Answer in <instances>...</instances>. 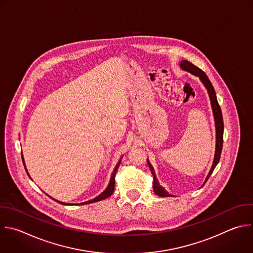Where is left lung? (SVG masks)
Returning a JSON list of instances; mask_svg holds the SVG:
<instances>
[{
  "mask_svg": "<svg viewBox=\"0 0 253 253\" xmlns=\"http://www.w3.org/2000/svg\"><path fill=\"white\" fill-rule=\"evenodd\" d=\"M181 67L191 73H193L194 75H197L200 77V79L202 80V82L205 84L206 88L208 89L209 91V95H210V98H211V107H212V112H213V116H214V121H215V129H216V147H215V155H214V160H213V164H212V167L209 173V176L207 177V180L206 182L209 180L210 176L211 175V173L213 172L215 166L217 165L219 159H220V154H221V149H222V143H223V120H222V114H221V109H220V106L217 102V99H216V95H215V91H214V88L212 86L211 82L210 81L209 77L207 76V74L201 69L199 68L198 66L194 65L193 63H191L190 61L188 60H183L181 62ZM148 165H149V168L151 169V172H152V175H153V179H154V192L157 196L159 197H172L170 196L169 194H168L158 183L157 181V178H156V174L154 172V169L153 167L151 166L150 162L148 161Z\"/></svg>",
  "mask_w": 253,
  "mask_h": 253,
  "instance_id": "1",
  "label": "left lung"
}]
</instances>
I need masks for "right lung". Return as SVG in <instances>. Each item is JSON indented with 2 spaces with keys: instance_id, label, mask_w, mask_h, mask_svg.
I'll use <instances>...</instances> for the list:
<instances>
[{
  "instance_id": "1",
  "label": "right lung",
  "mask_w": 253,
  "mask_h": 253,
  "mask_svg": "<svg viewBox=\"0 0 253 253\" xmlns=\"http://www.w3.org/2000/svg\"><path fill=\"white\" fill-rule=\"evenodd\" d=\"M22 159H23V162H24L23 155H22ZM119 165H120V161H119L118 164L116 165L115 169H114V171H113V173H112V176H111V179H110V183H109V185H108V188H107L101 195H99L98 197H96L95 199H93V200H91V201H87V202H85V203H81L80 205H88V204H91V203H96V202H99V201H102V200H105V199L109 198V197L113 194L114 188H115V176H116V172H117V169H118ZM24 166H25V162H24ZM26 172L28 173L27 169H26ZM28 175H29V173H28ZM53 200H54V199H53ZM54 201L57 202V203H59V204H61V205H68V204H65V203L58 202V201H56V200H54Z\"/></svg>"
}]
</instances>
